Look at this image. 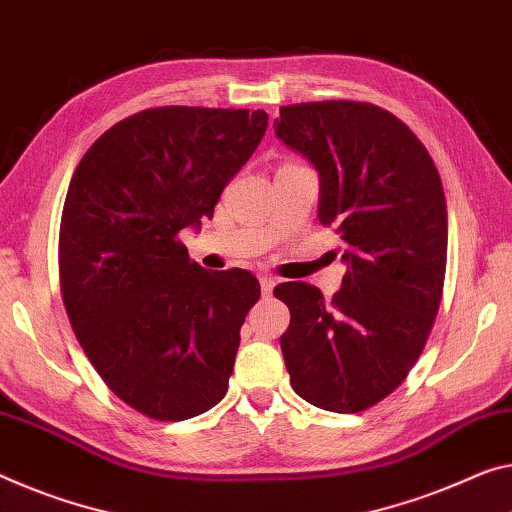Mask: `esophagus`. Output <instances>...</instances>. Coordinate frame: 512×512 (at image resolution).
Masks as SVG:
<instances>
[{
    "mask_svg": "<svg viewBox=\"0 0 512 512\" xmlns=\"http://www.w3.org/2000/svg\"><path fill=\"white\" fill-rule=\"evenodd\" d=\"M274 286H277V281H274L272 277H261V290H263V295H265V297H267V295H272Z\"/></svg>",
    "mask_w": 512,
    "mask_h": 512,
    "instance_id": "obj_1",
    "label": "esophagus"
}]
</instances>
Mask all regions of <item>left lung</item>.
<instances>
[{"label": "left lung", "instance_id": "obj_1", "mask_svg": "<svg viewBox=\"0 0 512 512\" xmlns=\"http://www.w3.org/2000/svg\"><path fill=\"white\" fill-rule=\"evenodd\" d=\"M274 132L313 164L318 219L341 235L343 286L325 302L279 283L290 309L281 352L297 396L320 410L364 412L405 380L442 300L448 219L426 146L387 109L325 100L279 109Z\"/></svg>", "mask_w": 512, "mask_h": 512}]
</instances>
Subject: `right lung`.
<instances>
[{"label": "right lung", "mask_w": 512, "mask_h": 512, "mask_svg": "<svg viewBox=\"0 0 512 512\" xmlns=\"http://www.w3.org/2000/svg\"><path fill=\"white\" fill-rule=\"evenodd\" d=\"M265 128L263 109H146L112 125L70 180L59 231L70 325L107 387L151 419H192L229 389L261 286L240 267L203 270L178 233L212 217Z\"/></svg>", "instance_id": "1"}]
</instances>
